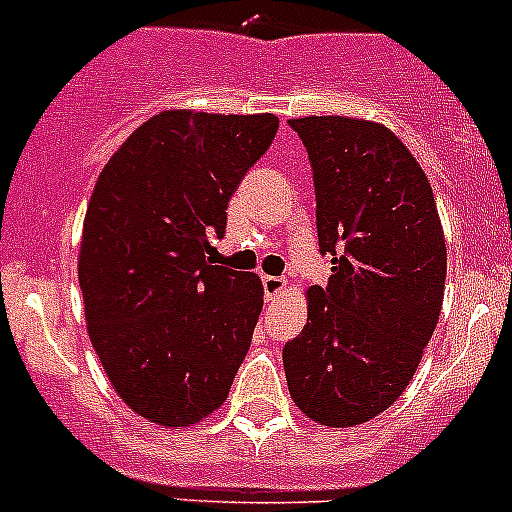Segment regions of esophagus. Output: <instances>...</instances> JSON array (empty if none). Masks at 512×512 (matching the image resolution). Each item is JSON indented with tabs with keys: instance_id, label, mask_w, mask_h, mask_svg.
I'll list each match as a JSON object with an SVG mask.
<instances>
[{
	"instance_id": "1",
	"label": "esophagus",
	"mask_w": 512,
	"mask_h": 512,
	"mask_svg": "<svg viewBox=\"0 0 512 512\" xmlns=\"http://www.w3.org/2000/svg\"><path fill=\"white\" fill-rule=\"evenodd\" d=\"M262 287H265V297L267 299H275L280 297L282 292L287 289V280H282V277H262Z\"/></svg>"
}]
</instances>
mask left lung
Instances as JSON below:
<instances>
[{
    "label": "left lung",
    "mask_w": 512,
    "mask_h": 512,
    "mask_svg": "<svg viewBox=\"0 0 512 512\" xmlns=\"http://www.w3.org/2000/svg\"><path fill=\"white\" fill-rule=\"evenodd\" d=\"M317 190L327 287L307 289V324L285 344L289 396L304 416L349 428L389 409L421 364L446 285V237L426 173L386 126L292 118Z\"/></svg>",
    "instance_id": "obj_1"
}]
</instances>
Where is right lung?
<instances>
[{"instance_id": "add662e5", "label": "right lung", "mask_w": 512, "mask_h": 512, "mask_svg": "<svg viewBox=\"0 0 512 512\" xmlns=\"http://www.w3.org/2000/svg\"><path fill=\"white\" fill-rule=\"evenodd\" d=\"M275 113L175 108L148 118L98 175L84 218L86 327L128 409L185 428L225 404L262 312L260 277L213 265L227 203L270 148Z\"/></svg>"}]
</instances>
